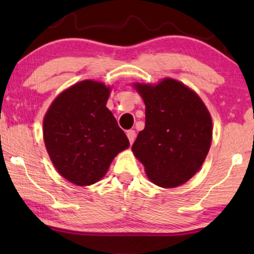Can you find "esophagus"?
<instances>
[{
	"label": "esophagus",
	"instance_id": "esophagus-1",
	"mask_svg": "<svg viewBox=\"0 0 254 254\" xmlns=\"http://www.w3.org/2000/svg\"><path fill=\"white\" fill-rule=\"evenodd\" d=\"M127 137H128V140H129V143L130 144H133V142H134V140H135V136H136V133H135V130H127Z\"/></svg>",
	"mask_w": 254,
	"mask_h": 254
}]
</instances>
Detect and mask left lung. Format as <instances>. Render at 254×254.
Returning <instances> with one entry per match:
<instances>
[{"label":"left lung","mask_w":254,"mask_h":254,"mask_svg":"<svg viewBox=\"0 0 254 254\" xmlns=\"http://www.w3.org/2000/svg\"><path fill=\"white\" fill-rule=\"evenodd\" d=\"M145 104V126L131 150L156 185L171 189L192 178L209 151L211 118L200 97L171 78L135 84Z\"/></svg>","instance_id":"8db88e82"}]
</instances>
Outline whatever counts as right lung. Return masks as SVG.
Returning <instances> with one entry per match:
<instances>
[{
	"label": "right lung",
	"instance_id": "1",
	"mask_svg": "<svg viewBox=\"0 0 254 254\" xmlns=\"http://www.w3.org/2000/svg\"><path fill=\"white\" fill-rule=\"evenodd\" d=\"M110 88L83 81L62 92L44 119V140L62 177L78 186L103 178L129 141L106 107Z\"/></svg>",
	"mask_w": 254,
	"mask_h": 254
}]
</instances>
